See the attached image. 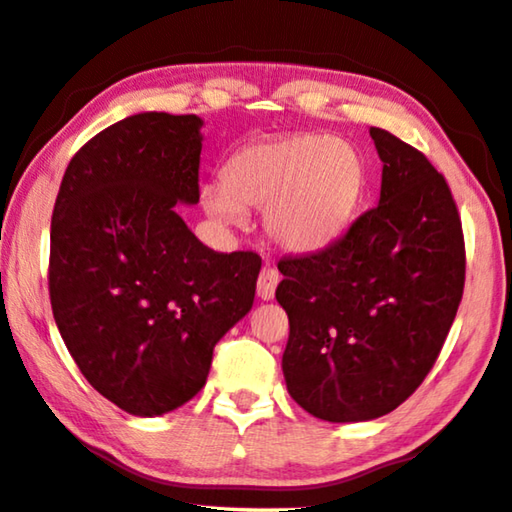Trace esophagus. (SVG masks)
I'll return each instance as SVG.
<instances>
[{"mask_svg": "<svg viewBox=\"0 0 512 512\" xmlns=\"http://www.w3.org/2000/svg\"><path fill=\"white\" fill-rule=\"evenodd\" d=\"M277 282H280V273H277L275 268H262V273L257 277V296L262 300H271L275 296Z\"/></svg>", "mask_w": 512, "mask_h": 512, "instance_id": "34e87169", "label": "esophagus"}]
</instances>
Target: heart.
I'll use <instances>...</instances> for the list:
<instances>
[{
  "instance_id": "b5f03b06",
  "label": "heart",
  "mask_w": 512,
  "mask_h": 512,
  "mask_svg": "<svg viewBox=\"0 0 512 512\" xmlns=\"http://www.w3.org/2000/svg\"><path fill=\"white\" fill-rule=\"evenodd\" d=\"M363 162L350 144L291 135L248 144L225 162L223 183L201 189L205 212L241 225L246 207H266L264 230L291 253H316L343 235L363 196Z\"/></svg>"
}]
</instances>
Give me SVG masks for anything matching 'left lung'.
<instances>
[{
  "label": "left lung",
  "mask_w": 512,
  "mask_h": 512,
  "mask_svg": "<svg viewBox=\"0 0 512 512\" xmlns=\"http://www.w3.org/2000/svg\"><path fill=\"white\" fill-rule=\"evenodd\" d=\"M379 205L316 253L280 259L275 298L289 316V395L327 422L391 413L436 363L465 287V239L443 173L370 128Z\"/></svg>",
  "instance_id": "8db88e82"
}]
</instances>
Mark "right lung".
<instances>
[{"instance_id":"1","label":"right lung","mask_w":512,"mask_h":512,"mask_svg":"<svg viewBox=\"0 0 512 512\" xmlns=\"http://www.w3.org/2000/svg\"><path fill=\"white\" fill-rule=\"evenodd\" d=\"M196 115L142 112L69 160L51 216L49 298L94 391L131 415L178 409L255 300L262 259L214 253L176 212L198 203Z\"/></svg>"}]
</instances>
